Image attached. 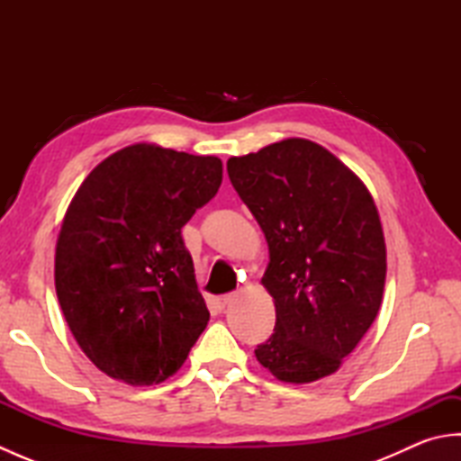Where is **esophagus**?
<instances>
[{
  "label": "esophagus",
  "mask_w": 461,
  "mask_h": 461,
  "mask_svg": "<svg viewBox=\"0 0 461 461\" xmlns=\"http://www.w3.org/2000/svg\"><path fill=\"white\" fill-rule=\"evenodd\" d=\"M233 297H236V295H231V293H230V295H221V297H218V305H220V309H225V307H228L230 303L233 301Z\"/></svg>",
  "instance_id": "1"
}]
</instances>
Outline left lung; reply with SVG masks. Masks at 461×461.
Wrapping results in <instances>:
<instances>
[{"label": "left lung", "instance_id": "1", "mask_svg": "<svg viewBox=\"0 0 461 461\" xmlns=\"http://www.w3.org/2000/svg\"><path fill=\"white\" fill-rule=\"evenodd\" d=\"M228 174L269 248L261 283L276 329L258 360L291 384L332 375L382 303L386 243L375 200L335 154L305 139L233 156Z\"/></svg>", "mask_w": 461, "mask_h": 461}]
</instances>
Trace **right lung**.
Listing matches in <instances>:
<instances>
[{
  "label": "right lung",
  "instance_id": "add662e5",
  "mask_svg": "<svg viewBox=\"0 0 461 461\" xmlns=\"http://www.w3.org/2000/svg\"><path fill=\"white\" fill-rule=\"evenodd\" d=\"M221 184V160L132 144L86 176L55 248L57 299L93 365L132 386L180 370L210 321L182 228Z\"/></svg>",
  "mask_w": 461,
  "mask_h": 461
}]
</instances>
